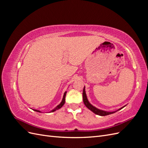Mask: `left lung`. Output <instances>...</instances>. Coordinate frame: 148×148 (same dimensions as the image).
<instances>
[{
  "label": "left lung",
  "mask_w": 148,
  "mask_h": 148,
  "mask_svg": "<svg viewBox=\"0 0 148 148\" xmlns=\"http://www.w3.org/2000/svg\"><path fill=\"white\" fill-rule=\"evenodd\" d=\"M83 99L84 104L85 106H86V107H87V108H88L89 110H91L92 112H94V113L97 114V115H101V116H106V115H108L109 114H114V113H115V112H116V111L115 112H106V111H104V110L98 109L96 108V107L92 106L90 104V103L89 102V101H88V100L87 99L86 92H85V88H84V87L83 91ZM124 107H122V108H120L119 110L122 109V108H123Z\"/></svg>",
  "instance_id": "8db88e82"
}]
</instances>
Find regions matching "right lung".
<instances>
[{"label": "right lung", "instance_id": "obj_1", "mask_svg": "<svg viewBox=\"0 0 148 148\" xmlns=\"http://www.w3.org/2000/svg\"><path fill=\"white\" fill-rule=\"evenodd\" d=\"M66 91H65V93H64V97H63V99H62V102H61V103L60 104H59V105H58L56 108L54 109H53V110H52L50 112H54V111H56V110H58V109H60L61 107L64 106V104H65V96H66ZM33 110H34V111H36V112H41V111H39V110H35V109H33Z\"/></svg>", "mask_w": 148, "mask_h": 148}]
</instances>
